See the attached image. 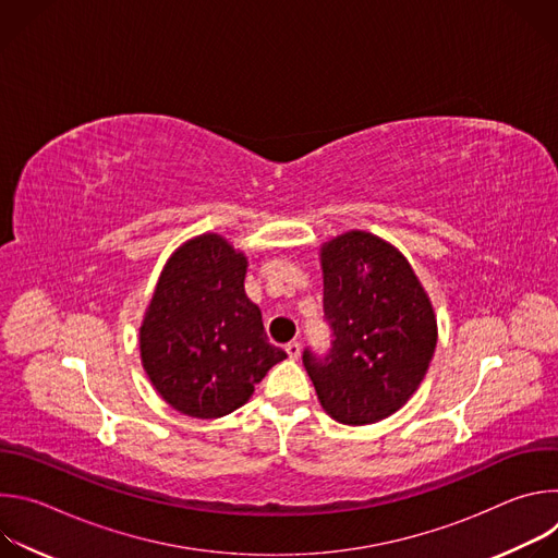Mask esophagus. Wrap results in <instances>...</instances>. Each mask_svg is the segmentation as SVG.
<instances>
[{
    "label": "esophagus",
    "instance_id": "obj_1",
    "mask_svg": "<svg viewBox=\"0 0 558 558\" xmlns=\"http://www.w3.org/2000/svg\"><path fill=\"white\" fill-rule=\"evenodd\" d=\"M284 351H287V355H289L291 360H298V357H300V351H302V344H300L298 340H291V342L284 347Z\"/></svg>",
    "mask_w": 558,
    "mask_h": 558
}]
</instances>
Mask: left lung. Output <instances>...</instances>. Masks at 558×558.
Segmentation results:
<instances>
[{
    "label": "left lung",
    "instance_id": "obj_1",
    "mask_svg": "<svg viewBox=\"0 0 558 558\" xmlns=\"http://www.w3.org/2000/svg\"><path fill=\"white\" fill-rule=\"evenodd\" d=\"M325 320L331 349H304L323 409L364 426L400 411L422 384L437 323L409 260L381 238L349 231L323 247Z\"/></svg>",
    "mask_w": 558,
    "mask_h": 558
}]
</instances>
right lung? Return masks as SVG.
I'll use <instances>...</instances> for the list:
<instances>
[{
  "mask_svg": "<svg viewBox=\"0 0 558 558\" xmlns=\"http://www.w3.org/2000/svg\"><path fill=\"white\" fill-rule=\"evenodd\" d=\"M247 260L205 233L168 260L141 327L154 388L183 415L214 420L241 409L287 353L274 347L245 293Z\"/></svg>",
  "mask_w": 558,
  "mask_h": 558,
  "instance_id": "right-lung-1",
  "label": "right lung"
}]
</instances>
